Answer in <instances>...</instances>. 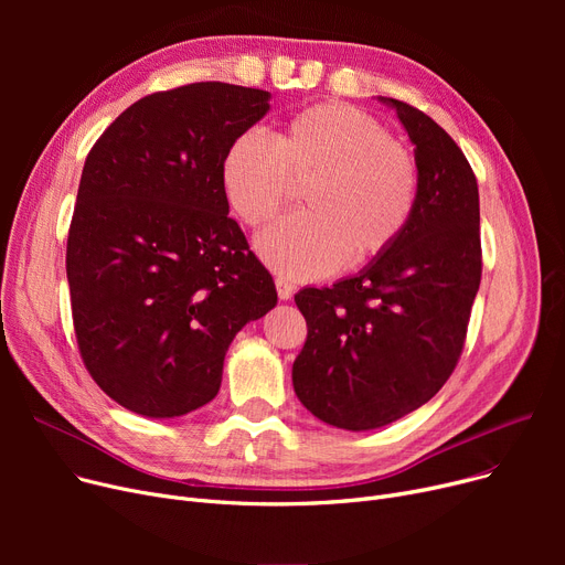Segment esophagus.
<instances>
[{
    "label": "esophagus",
    "mask_w": 565,
    "mask_h": 565,
    "mask_svg": "<svg viewBox=\"0 0 565 565\" xmlns=\"http://www.w3.org/2000/svg\"><path fill=\"white\" fill-rule=\"evenodd\" d=\"M275 284H277V295H279L281 300H290V298H292L295 286H292L288 279H284V277H277V279H275Z\"/></svg>",
    "instance_id": "1"
}]
</instances>
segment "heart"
Returning <instances> with one entry per match:
<instances>
[{"mask_svg":"<svg viewBox=\"0 0 565 565\" xmlns=\"http://www.w3.org/2000/svg\"><path fill=\"white\" fill-rule=\"evenodd\" d=\"M222 190L245 226L273 222L305 185L307 213L260 235L258 252L284 277L318 279L343 263L364 267L392 252L419 201V164L375 116L348 103L311 105L270 139L235 137Z\"/></svg>","mask_w":565,"mask_h":565,"instance_id":"1","label":"heart"}]
</instances>
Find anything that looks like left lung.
<instances>
[{
	"label": "left lung",
	"mask_w": 565,
	"mask_h": 565,
	"mask_svg": "<svg viewBox=\"0 0 565 565\" xmlns=\"http://www.w3.org/2000/svg\"><path fill=\"white\" fill-rule=\"evenodd\" d=\"M387 103L417 146V211L398 245L358 277L295 295L307 320L295 394L345 430L387 426L444 387L483 270L479 185L460 146L422 109Z\"/></svg>",
	"instance_id": "1"
}]
</instances>
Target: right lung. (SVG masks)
<instances>
[{"label":"right lung","instance_id":"obj_1","mask_svg":"<svg viewBox=\"0 0 565 565\" xmlns=\"http://www.w3.org/2000/svg\"><path fill=\"white\" fill-rule=\"evenodd\" d=\"M267 100L224 82L175 86L118 114L86 156L66 245L75 339L98 387L143 417L211 403L233 337L277 305L220 178Z\"/></svg>","mask_w":565,"mask_h":565}]
</instances>
